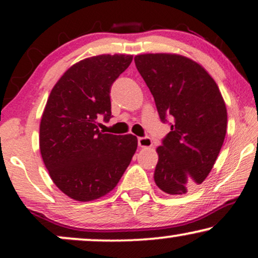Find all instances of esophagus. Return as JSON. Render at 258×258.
Segmentation results:
<instances>
[{
	"label": "esophagus",
	"instance_id": "34e87169",
	"mask_svg": "<svg viewBox=\"0 0 258 258\" xmlns=\"http://www.w3.org/2000/svg\"><path fill=\"white\" fill-rule=\"evenodd\" d=\"M139 147L141 148H150L153 146V141L150 137H139Z\"/></svg>",
	"mask_w": 258,
	"mask_h": 258
}]
</instances>
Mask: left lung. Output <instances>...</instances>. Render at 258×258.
Segmentation results:
<instances>
[{
  "instance_id": "obj_1",
  "label": "left lung",
  "mask_w": 258,
  "mask_h": 258,
  "mask_svg": "<svg viewBox=\"0 0 258 258\" xmlns=\"http://www.w3.org/2000/svg\"><path fill=\"white\" fill-rule=\"evenodd\" d=\"M160 118L170 133L156 149L154 179L162 191L184 195L213 169L227 133V108L216 82L199 63L177 54L135 56Z\"/></svg>"
}]
</instances>
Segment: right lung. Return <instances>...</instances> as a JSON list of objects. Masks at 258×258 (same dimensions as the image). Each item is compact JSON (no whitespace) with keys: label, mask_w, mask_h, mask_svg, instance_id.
Listing matches in <instances>:
<instances>
[{"label":"right lung","mask_w":258,"mask_h":258,"mask_svg":"<svg viewBox=\"0 0 258 258\" xmlns=\"http://www.w3.org/2000/svg\"><path fill=\"white\" fill-rule=\"evenodd\" d=\"M133 55H98L75 63L49 95L40 124L42 160L56 186L89 202L117 185L137 149L132 135L103 134L97 119L111 117L110 88Z\"/></svg>","instance_id":"add662e5"}]
</instances>
